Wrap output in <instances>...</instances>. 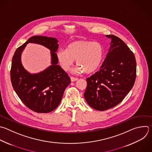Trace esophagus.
I'll return each instance as SVG.
<instances>
[{
    "mask_svg": "<svg viewBox=\"0 0 152 152\" xmlns=\"http://www.w3.org/2000/svg\"><path fill=\"white\" fill-rule=\"evenodd\" d=\"M70 79H71L72 82H75V81H76V80H78V79L77 77H73V76H72L70 77Z\"/></svg>",
    "mask_w": 152,
    "mask_h": 152,
    "instance_id": "esophagus-1",
    "label": "esophagus"
}]
</instances>
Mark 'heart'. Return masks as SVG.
<instances>
[{
	"instance_id": "heart-1",
	"label": "heart",
	"mask_w": 152,
	"mask_h": 152,
	"mask_svg": "<svg viewBox=\"0 0 152 152\" xmlns=\"http://www.w3.org/2000/svg\"><path fill=\"white\" fill-rule=\"evenodd\" d=\"M103 48L100 43L90 40L75 41L67 49H60L57 53L58 62L65 71H68L76 60L79 72L92 73L100 66L103 58Z\"/></svg>"
}]
</instances>
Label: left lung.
Masks as SVG:
<instances>
[{
	"mask_svg": "<svg viewBox=\"0 0 152 152\" xmlns=\"http://www.w3.org/2000/svg\"><path fill=\"white\" fill-rule=\"evenodd\" d=\"M112 39L109 51L101 69L86 78L84 96L92 108L104 111L120 103L134 86L136 60L134 53L118 37Z\"/></svg>",
	"mask_w": 152,
	"mask_h": 152,
	"instance_id": "left-lung-1",
	"label": "left lung"
}]
</instances>
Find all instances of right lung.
<instances>
[{"label":"right lung","mask_w":152,"mask_h":152,"mask_svg":"<svg viewBox=\"0 0 152 152\" xmlns=\"http://www.w3.org/2000/svg\"><path fill=\"white\" fill-rule=\"evenodd\" d=\"M28 42L42 44L52 51V65L37 74L28 73L20 62L21 53ZM57 39L54 37L34 36L16 49L12 57L10 75L13 88L21 102L36 113H46L54 110L71 82L68 74L57 64Z\"/></svg>","instance_id":"1"}]
</instances>
